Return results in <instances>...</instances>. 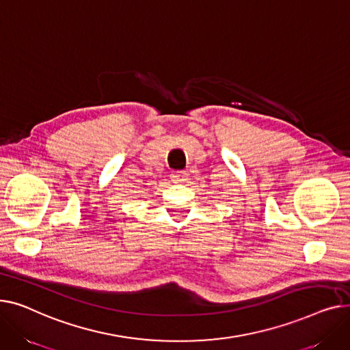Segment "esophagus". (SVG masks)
I'll return each instance as SVG.
<instances>
[{
  "label": "esophagus",
  "mask_w": 350,
  "mask_h": 350,
  "mask_svg": "<svg viewBox=\"0 0 350 350\" xmlns=\"http://www.w3.org/2000/svg\"><path fill=\"white\" fill-rule=\"evenodd\" d=\"M188 172L187 171H175L171 174V180L174 183H185L188 182Z\"/></svg>",
  "instance_id": "esophagus-1"
}]
</instances>
